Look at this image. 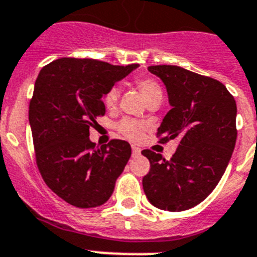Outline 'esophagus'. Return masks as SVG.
Returning <instances> with one entry per match:
<instances>
[{"label":"esophagus","mask_w":257,"mask_h":257,"mask_svg":"<svg viewBox=\"0 0 257 257\" xmlns=\"http://www.w3.org/2000/svg\"><path fill=\"white\" fill-rule=\"evenodd\" d=\"M141 155V149H138L137 146H132V156L138 157Z\"/></svg>","instance_id":"1"}]
</instances>
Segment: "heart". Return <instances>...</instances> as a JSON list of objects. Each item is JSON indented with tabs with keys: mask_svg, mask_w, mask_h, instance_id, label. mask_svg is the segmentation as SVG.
<instances>
[{
	"mask_svg": "<svg viewBox=\"0 0 257 257\" xmlns=\"http://www.w3.org/2000/svg\"><path fill=\"white\" fill-rule=\"evenodd\" d=\"M136 84H137L141 94H142L143 98H145V101L147 103L152 100H156L159 97H163V91H161L160 85H159L157 82H155L154 79H150V78H137L136 79ZM117 100H119V88L117 87H112L103 96V106L107 110H114L117 103ZM146 128H147L146 124L141 123L138 120L129 119V117L120 120L119 123L116 124V131L124 138H126L129 141H133V142H138V141L142 140Z\"/></svg>",
	"mask_w": 257,
	"mask_h": 257,
	"instance_id": "b5f03b06",
	"label": "heart"
}]
</instances>
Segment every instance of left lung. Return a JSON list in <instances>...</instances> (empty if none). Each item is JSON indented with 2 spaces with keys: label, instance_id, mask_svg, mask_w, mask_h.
<instances>
[{
  "label": "left lung",
  "instance_id": "8db88e82",
  "mask_svg": "<svg viewBox=\"0 0 257 257\" xmlns=\"http://www.w3.org/2000/svg\"><path fill=\"white\" fill-rule=\"evenodd\" d=\"M166 87L172 108L157 129L160 142H180L170 160L143 150L151 169L142 180L155 207L183 211L202 202L218 186L237 140L234 97L210 77L175 65L149 66Z\"/></svg>",
  "mask_w": 257,
  "mask_h": 257
}]
</instances>
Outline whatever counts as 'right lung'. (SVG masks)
<instances>
[{
  "label": "right lung",
  "mask_w": 257,
  "mask_h": 257,
  "mask_svg": "<svg viewBox=\"0 0 257 257\" xmlns=\"http://www.w3.org/2000/svg\"><path fill=\"white\" fill-rule=\"evenodd\" d=\"M138 66L64 57L39 71L29 103L37 166L46 184L73 206L105 203L128 163V142L112 140L96 149L89 128L105 115L106 92Z\"/></svg>",
  "instance_id": "add662e5"
}]
</instances>
